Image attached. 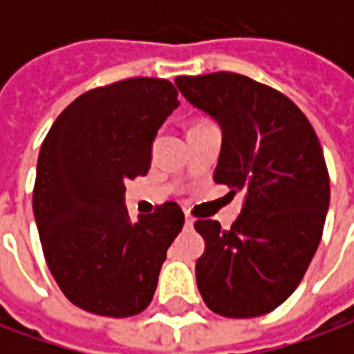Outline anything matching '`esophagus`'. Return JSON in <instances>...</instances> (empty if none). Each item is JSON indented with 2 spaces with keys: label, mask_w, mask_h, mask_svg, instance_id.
Returning <instances> with one entry per match:
<instances>
[{
  "label": "esophagus",
  "mask_w": 354,
  "mask_h": 354,
  "mask_svg": "<svg viewBox=\"0 0 354 354\" xmlns=\"http://www.w3.org/2000/svg\"><path fill=\"white\" fill-rule=\"evenodd\" d=\"M193 223H195V220H193L192 216L185 214V227H193Z\"/></svg>",
  "instance_id": "34e87169"
}]
</instances>
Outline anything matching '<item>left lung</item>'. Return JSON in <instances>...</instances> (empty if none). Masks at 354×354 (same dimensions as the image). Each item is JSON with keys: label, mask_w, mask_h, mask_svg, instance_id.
Instances as JSON below:
<instances>
[{"label": "left lung", "mask_w": 354, "mask_h": 354, "mask_svg": "<svg viewBox=\"0 0 354 354\" xmlns=\"http://www.w3.org/2000/svg\"><path fill=\"white\" fill-rule=\"evenodd\" d=\"M174 83L222 129L214 182L243 193L231 230L195 222L205 239L201 296L222 317L266 315L297 288L322 237L330 178L319 138L294 102L250 77L218 72Z\"/></svg>", "instance_id": "8db88e82"}]
</instances>
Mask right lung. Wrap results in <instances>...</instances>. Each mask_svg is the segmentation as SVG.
I'll list each match as a JSON object with an SVG mask.
<instances>
[{
	"label": "right lung",
	"mask_w": 354,
	"mask_h": 354,
	"mask_svg": "<svg viewBox=\"0 0 354 354\" xmlns=\"http://www.w3.org/2000/svg\"><path fill=\"white\" fill-rule=\"evenodd\" d=\"M178 106L170 81H119L75 98L43 140L35 223L55 281L85 311L123 319L153 299L184 212L165 203L132 222L124 182L147 174L157 131Z\"/></svg>",
	"instance_id": "add662e5"
}]
</instances>
